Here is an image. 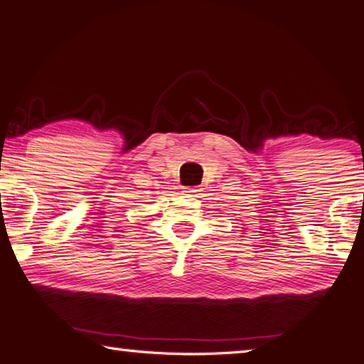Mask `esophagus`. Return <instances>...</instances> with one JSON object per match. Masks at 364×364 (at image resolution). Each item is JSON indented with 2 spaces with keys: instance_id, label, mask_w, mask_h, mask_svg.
I'll use <instances>...</instances> for the list:
<instances>
[{
  "instance_id": "esophagus-1",
  "label": "esophagus",
  "mask_w": 364,
  "mask_h": 364,
  "mask_svg": "<svg viewBox=\"0 0 364 364\" xmlns=\"http://www.w3.org/2000/svg\"><path fill=\"white\" fill-rule=\"evenodd\" d=\"M199 191H200V188H186V189H184V193H186V194H194V193H199Z\"/></svg>"
}]
</instances>
